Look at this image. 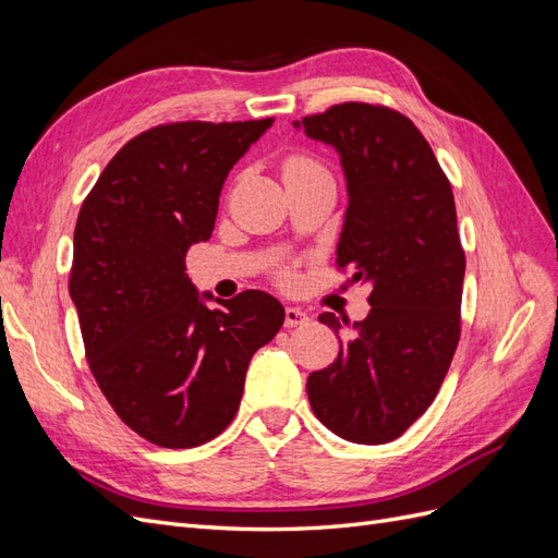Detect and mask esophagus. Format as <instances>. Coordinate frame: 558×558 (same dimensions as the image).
Segmentation results:
<instances>
[{
    "mask_svg": "<svg viewBox=\"0 0 558 558\" xmlns=\"http://www.w3.org/2000/svg\"><path fill=\"white\" fill-rule=\"evenodd\" d=\"M286 328H298V326H305L310 324V316L298 310V307H286Z\"/></svg>",
    "mask_w": 558,
    "mask_h": 558,
    "instance_id": "1",
    "label": "esophagus"
}]
</instances>
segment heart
<instances>
[{"label": "heart", "mask_w": 558, "mask_h": 558, "mask_svg": "<svg viewBox=\"0 0 558 558\" xmlns=\"http://www.w3.org/2000/svg\"><path fill=\"white\" fill-rule=\"evenodd\" d=\"M320 167L307 158V156H291L289 160L283 162V177H300V174H310V172H318Z\"/></svg>", "instance_id": "b5f03b06"}]
</instances>
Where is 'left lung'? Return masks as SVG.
Segmentation results:
<instances>
[{
	"mask_svg": "<svg viewBox=\"0 0 558 558\" xmlns=\"http://www.w3.org/2000/svg\"><path fill=\"white\" fill-rule=\"evenodd\" d=\"M295 128L342 158L349 207L337 267L373 286V310L340 340L335 363L310 375V404L349 442H391L430 408L461 337L465 253L451 183L396 109L344 102ZM318 320L342 328L330 312Z\"/></svg>",
	"mask_w": 558,
	"mask_h": 558,
	"instance_id": "left-lung-1",
	"label": "left lung"
}]
</instances>
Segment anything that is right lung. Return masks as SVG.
I'll return each mask as SVG.
<instances>
[{"label": "right lung", "instance_id": "right-lung-1", "mask_svg": "<svg viewBox=\"0 0 558 558\" xmlns=\"http://www.w3.org/2000/svg\"><path fill=\"white\" fill-rule=\"evenodd\" d=\"M272 123L150 128L118 150L81 205L70 295L90 373L123 424L158 447L223 433L251 356L283 324L272 295L244 291L209 310L185 275V253L211 238L232 165Z\"/></svg>", "mask_w": 558, "mask_h": 558}]
</instances>
